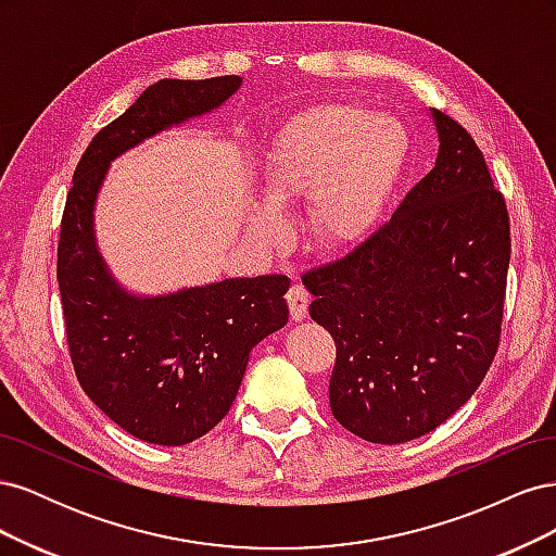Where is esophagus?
Wrapping results in <instances>:
<instances>
[{
	"mask_svg": "<svg viewBox=\"0 0 556 556\" xmlns=\"http://www.w3.org/2000/svg\"><path fill=\"white\" fill-rule=\"evenodd\" d=\"M288 304H290L292 319H304L308 315L311 294L304 285H292V288L288 290Z\"/></svg>",
	"mask_w": 556,
	"mask_h": 556,
	"instance_id": "obj_1",
	"label": "esophagus"
}]
</instances>
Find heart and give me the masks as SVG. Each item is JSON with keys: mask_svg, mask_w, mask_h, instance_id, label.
Wrapping results in <instances>:
<instances>
[{"mask_svg": "<svg viewBox=\"0 0 556 556\" xmlns=\"http://www.w3.org/2000/svg\"><path fill=\"white\" fill-rule=\"evenodd\" d=\"M408 155L396 117L355 104H327L285 129L266 157L262 188L276 206L311 197V227L327 248L355 243L374 225ZM250 233L262 243L282 237L280 215L255 206Z\"/></svg>", "mask_w": 556, "mask_h": 556, "instance_id": "1", "label": "heart"}]
</instances>
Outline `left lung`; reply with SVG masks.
Returning <instances> with one entry per match:
<instances>
[{
  "mask_svg": "<svg viewBox=\"0 0 556 556\" xmlns=\"http://www.w3.org/2000/svg\"><path fill=\"white\" fill-rule=\"evenodd\" d=\"M439 157L345 257L301 276L336 343L333 417L380 445L443 425L490 371L510 264L506 199L473 137L433 109Z\"/></svg>",
  "mask_w": 556,
  "mask_h": 556,
  "instance_id": "1",
  "label": "left lung"
}]
</instances>
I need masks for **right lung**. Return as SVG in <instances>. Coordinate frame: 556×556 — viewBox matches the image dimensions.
I'll return each mask as SVG.
<instances>
[{
	"label": "right lung",
	"instance_id": "obj_1",
	"mask_svg": "<svg viewBox=\"0 0 556 556\" xmlns=\"http://www.w3.org/2000/svg\"><path fill=\"white\" fill-rule=\"evenodd\" d=\"M241 88L239 76L157 80L83 153L60 225L58 282L76 378L117 427L155 445H185L229 413L250 350L288 325V276L229 278L139 299L117 285L92 233L111 160Z\"/></svg>",
	"mask_w": 556,
	"mask_h": 556
}]
</instances>
